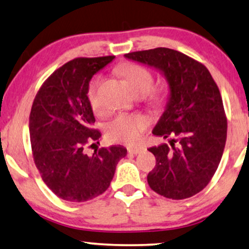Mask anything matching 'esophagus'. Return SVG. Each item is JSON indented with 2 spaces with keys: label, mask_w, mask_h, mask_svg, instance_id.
I'll return each instance as SVG.
<instances>
[{
  "label": "esophagus",
  "mask_w": 249,
  "mask_h": 249,
  "mask_svg": "<svg viewBox=\"0 0 249 249\" xmlns=\"http://www.w3.org/2000/svg\"><path fill=\"white\" fill-rule=\"evenodd\" d=\"M142 150H143V148H141V147H128V148H127L128 153L134 154V155L140 154L141 152H142Z\"/></svg>",
  "instance_id": "obj_1"
}]
</instances>
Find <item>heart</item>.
I'll list each match as a JSON object with an SVG mask.
<instances>
[{"mask_svg":"<svg viewBox=\"0 0 249 249\" xmlns=\"http://www.w3.org/2000/svg\"><path fill=\"white\" fill-rule=\"evenodd\" d=\"M118 72L123 75L126 84L131 90L137 92H145L151 90L153 85V75L144 67L134 64H125L118 67ZM102 84V77L97 75L92 78L88 87L87 96L92 110L96 114H103L104 107L99 98L98 90ZM154 102L157 104L162 103L160 94L154 96ZM148 126V120L142 115H128L121 114L114 118L107 126V136L113 142H122L126 144H134L139 141L140 136L145 131Z\"/></svg>","mask_w":249,"mask_h":249,"instance_id":"1","label":"heart"}]
</instances>
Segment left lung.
<instances>
[{"label":"left lung","instance_id":"left-lung-1","mask_svg":"<svg viewBox=\"0 0 249 249\" xmlns=\"http://www.w3.org/2000/svg\"><path fill=\"white\" fill-rule=\"evenodd\" d=\"M124 57L159 70L169 84L165 109L152 133L170 137V146L148 148L157 159L148 185L165 198H190L210 182L224 153L227 118L217 84L202 64L169 48Z\"/></svg>","mask_w":249,"mask_h":249}]
</instances>
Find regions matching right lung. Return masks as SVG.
I'll list each match as a JSON object with an SVG mask.
<instances>
[{"mask_svg": "<svg viewBox=\"0 0 249 249\" xmlns=\"http://www.w3.org/2000/svg\"><path fill=\"white\" fill-rule=\"evenodd\" d=\"M114 58L67 62L44 81L33 101L29 131L36 166L47 187L66 201L84 202L104 194L127 153L122 145L102 147L92 155L85 152L102 136L92 128L89 81Z\"/></svg>", "mask_w": 249, "mask_h": 249, "instance_id": "add662e5", "label": "right lung"}]
</instances>
